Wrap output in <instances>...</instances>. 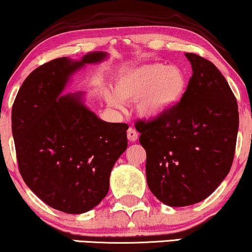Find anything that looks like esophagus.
<instances>
[{
  "label": "esophagus",
  "instance_id": "obj_1",
  "mask_svg": "<svg viewBox=\"0 0 252 252\" xmlns=\"http://www.w3.org/2000/svg\"><path fill=\"white\" fill-rule=\"evenodd\" d=\"M137 138H138V132L136 131L133 128L128 129V139L130 142H136Z\"/></svg>",
  "mask_w": 252,
  "mask_h": 252
}]
</instances>
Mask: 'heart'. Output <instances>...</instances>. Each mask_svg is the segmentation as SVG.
Returning a JSON list of instances; mask_svg holds the SVG:
<instances>
[{
    "instance_id": "b5f03b06",
    "label": "heart",
    "mask_w": 252,
    "mask_h": 252,
    "mask_svg": "<svg viewBox=\"0 0 252 252\" xmlns=\"http://www.w3.org/2000/svg\"><path fill=\"white\" fill-rule=\"evenodd\" d=\"M187 89V75L177 65L150 63L122 68L113 81L114 93H107L109 106L121 109L123 101L136 100L142 117L160 119L179 106Z\"/></svg>"
}]
</instances>
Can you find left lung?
Returning a JSON list of instances; mask_svg holds the SVG:
<instances>
[{
    "label": "left lung",
    "mask_w": 252,
    "mask_h": 252,
    "mask_svg": "<svg viewBox=\"0 0 252 252\" xmlns=\"http://www.w3.org/2000/svg\"><path fill=\"white\" fill-rule=\"evenodd\" d=\"M185 56L193 74L179 106L136 123L149 189L171 207L194 205L218 189L230 171L238 132L236 97L224 76L209 60Z\"/></svg>",
    "instance_id": "1"
}]
</instances>
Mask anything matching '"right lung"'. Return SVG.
Masks as SVG:
<instances>
[{
    "label": "right lung",
    "instance_id": "obj_1",
    "mask_svg": "<svg viewBox=\"0 0 252 252\" xmlns=\"http://www.w3.org/2000/svg\"><path fill=\"white\" fill-rule=\"evenodd\" d=\"M107 58L92 52L79 62L63 57L44 63L25 79L12 106L22 178L41 201L67 214L102 201L110 172L128 146V124L98 119L85 104V92L63 94L75 72Z\"/></svg>",
    "mask_w": 252,
    "mask_h": 252
}]
</instances>
